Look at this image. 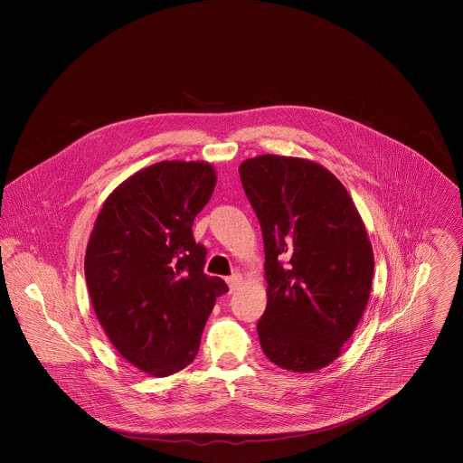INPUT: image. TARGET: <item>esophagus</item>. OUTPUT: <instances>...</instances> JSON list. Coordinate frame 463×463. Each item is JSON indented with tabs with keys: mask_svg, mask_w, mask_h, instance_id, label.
<instances>
[{
	"mask_svg": "<svg viewBox=\"0 0 463 463\" xmlns=\"http://www.w3.org/2000/svg\"><path fill=\"white\" fill-rule=\"evenodd\" d=\"M226 283L230 287V292H235L242 285V276L241 274H233V276L226 278Z\"/></svg>",
	"mask_w": 463,
	"mask_h": 463,
	"instance_id": "esophagus-1",
	"label": "esophagus"
}]
</instances>
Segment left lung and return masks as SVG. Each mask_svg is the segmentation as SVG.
<instances>
[{
  "instance_id": "left-lung-1",
  "label": "left lung",
  "mask_w": 463,
  "mask_h": 463,
  "mask_svg": "<svg viewBox=\"0 0 463 463\" xmlns=\"http://www.w3.org/2000/svg\"><path fill=\"white\" fill-rule=\"evenodd\" d=\"M262 228L265 356L292 373L336 360L356 330L373 287L365 224L335 175L308 158L260 155L239 167Z\"/></svg>"
}]
</instances>
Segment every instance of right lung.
I'll use <instances>...</instances> for the list:
<instances>
[{
	"mask_svg": "<svg viewBox=\"0 0 463 463\" xmlns=\"http://www.w3.org/2000/svg\"><path fill=\"white\" fill-rule=\"evenodd\" d=\"M208 162L164 160L137 171L105 199L85 251L94 314L133 367L156 378L187 367L228 292L203 272L206 250L193 224L213 193Z\"/></svg>",
	"mask_w": 463,
	"mask_h": 463,
	"instance_id": "obj_1",
	"label": "right lung"
}]
</instances>
